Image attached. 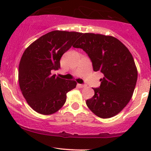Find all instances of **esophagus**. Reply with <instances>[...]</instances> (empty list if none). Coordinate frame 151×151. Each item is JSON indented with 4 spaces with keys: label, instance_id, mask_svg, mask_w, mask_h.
Listing matches in <instances>:
<instances>
[{
    "label": "esophagus",
    "instance_id": "obj_1",
    "mask_svg": "<svg viewBox=\"0 0 151 151\" xmlns=\"http://www.w3.org/2000/svg\"><path fill=\"white\" fill-rule=\"evenodd\" d=\"M78 85V87L79 88H85V85H83V84H78L77 85Z\"/></svg>",
    "mask_w": 151,
    "mask_h": 151
}]
</instances>
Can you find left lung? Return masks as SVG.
I'll return each mask as SVG.
<instances>
[{"label":"left lung","mask_w":151,"mask_h":151,"mask_svg":"<svg viewBox=\"0 0 151 151\" xmlns=\"http://www.w3.org/2000/svg\"><path fill=\"white\" fill-rule=\"evenodd\" d=\"M81 48L91 58L94 71H100L99 88L86 101L88 107L101 118L118 115L132 99L137 80V69L132 55L116 38L102 34L83 33L73 46Z\"/></svg>","instance_id":"1"}]
</instances>
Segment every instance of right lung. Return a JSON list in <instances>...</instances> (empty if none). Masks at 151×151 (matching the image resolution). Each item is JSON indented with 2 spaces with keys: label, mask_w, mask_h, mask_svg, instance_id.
<instances>
[{
  "label": "right lung",
  "mask_w": 151,
  "mask_h": 151,
  "mask_svg": "<svg viewBox=\"0 0 151 151\" xmlns=\"http://www.w3.org/2000/svg\"><path fill=\"white\" fill-rule=\"evenodd\" d=\"M83 34L79 32L53 30L33 42L25 50L19 65V84L30 107L42 115L58 111L66 93L76 88L74 80H66L51 71L60 68V60Z\"/></svg>",
  "instance_id": "right-lung-1"
}]
</instances>
